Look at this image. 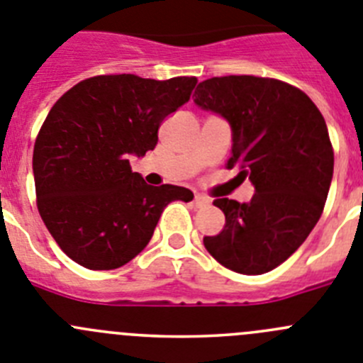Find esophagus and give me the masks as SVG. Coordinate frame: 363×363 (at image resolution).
Returning a JSON list of instances; mask_svg holds the SVG:
<instances>
[{
	"label": "esophagus",
	"mask_w": 363,
	"mask_h": 363,
	"mask_svg": "<svg viewBox=\"0 0 363 363\" xmlns=\"http://www.w3.org/2000/svg\"><path fill=\"white\" fill-rule=\"evenodd\" d=\"M211 203V199L207 198V196H201V194H196L194 196V207H207V205Z\"/></svg>",
	"instance_id": "1"
}]
</instances>
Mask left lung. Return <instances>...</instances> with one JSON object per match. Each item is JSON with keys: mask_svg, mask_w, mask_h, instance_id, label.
I'll return each instance as SVG.
<instances>
[{"mask_svg": "<svg viewBox=\"0 0 363 363\" xmlns=\"http://www.w3.org/2000/svg\"><path fill=\"white\" fill-rule=\"evenodd\" d=\"M194 102L232 125L228 169L250 178V203L218 198L225 228L203 238L208 254L245 275L274 270L310 235L333 178L328 125L308 95L279 79L227 75L199 82Z\"/></svg>", "mask_w": 363, "mask_h": 363, "instance_id": "obj_1", "label": "left lung"}]
</instances>
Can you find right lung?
Masks as SVG:
<instances>
[{
    "label": "right lung",
    "instance_id": "1",
    "mask_svg": "<svg viewBox=\"0 0 363 363\" xmlns=\"http://www.w3.org/2000/svg\"><path fill=\"white\" fill-rule=\"evenodd\" d=\"M198 79L97 75L62 95L34 145L38 211L72 261L115 270L140 254L171 201L194 198L176 185L152 187L131 171L129 155L158 142L164 118L189 102Z\"/></svg>",
    "mask_w": 363,
    "mask_h": 363
}]
</instances>
